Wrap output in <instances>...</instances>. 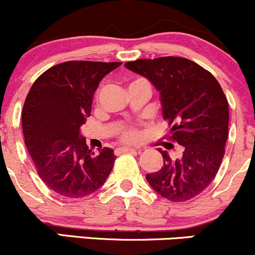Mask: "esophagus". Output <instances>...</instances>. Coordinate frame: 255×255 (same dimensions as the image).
Wrapping results in <instances>:
<instances>
[{"label": "esophagus", "instance_id": "1", "mask_svg": "<svg viewBox=\"0 0 255 255\" xmlns=\"http://www.w3.org/2000/svg\"><path fill=\"white\" fill-rule=\"evenodd\" d=\"M137 151V148L134 147H120L116 150V153H124V152H134Z\"/></svg>", "mask_w": 255, "mask_h": 255}]
</instances>
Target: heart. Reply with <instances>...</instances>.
Segmentation results:
<instances>
[{
    "mask_svg": "<svg viewBox=\"0 0 255 255\" xmlns=\"http://www.w3.org/2000/svg\"><path fill=\"white\" fill-rule=\"evenodd\" d=\"M120 136L124 141L134 142L140 137V131L135 127H124L120 129Z\"/></svg>",
    "mask_w": 255,
    "mask_h": 255,
    "instance_id": "obj_1",
    "label": "heart"
}]
</instances>
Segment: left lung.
I'll list each match as a JSON object with an SVG mask.
<instances>
[{"instance_id": "1", "label": "left lung", "mask_w": 255, "mask_h": 255, "mask_svg": "<svg viewBox=\"0 0 255 255\" xmlns=\"http://www.w3.org/2000/svg\"><path fill=\"white\" fill-rule=\"evenodd\" d=\"M125 66L159 91L163 119L171 126L170 139L183 146L177 159L158 150L164 163L146 180L174 203L197 197L217 175L229 135V104L221 85L209 71L183 57L140 58Z\"/></svg>"}]
</instances>
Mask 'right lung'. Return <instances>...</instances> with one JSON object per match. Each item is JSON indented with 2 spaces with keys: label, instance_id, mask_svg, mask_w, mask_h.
<instances>
[{
  "label": "right lung",
  "instance_id": "obj_1",
  "mask_svg": "<svg viewBox=\"0 0 255 255\" xmlns=\"http://www.w3.org/2000/svg\"><path fill=\"white\" fill-rule=\"evenodd\" d=\"M122 62L68 61L51 67L32 85L21 114L25 145L38 175L52 192L83 198L103 186L115 163L114 150H90L80 127L93 95Z\"/></svg>",
  "mask_w": 255,
  "mask_h": 255
}]
</instances>
